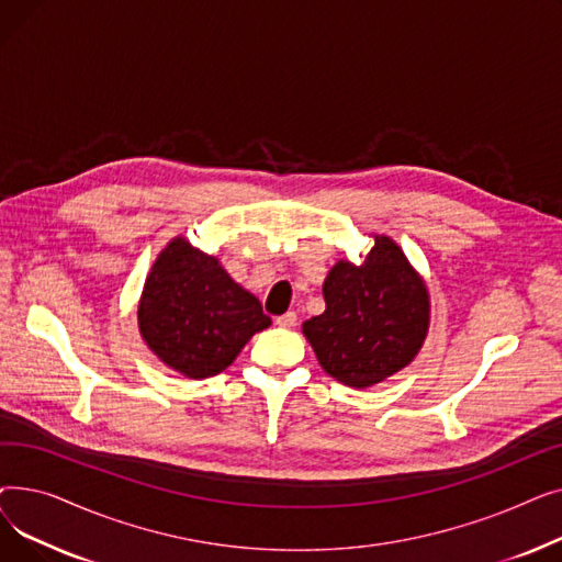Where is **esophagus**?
<instances>
[{"instance_id": "1", "label": "esophagus", "mask_w": 562, "mask_h": 562, "mask_svg": "<svg viewBox=\"0 0 562 562\" xmlns=\"http://www.w3.org/2000/svg\"><path fill=\"white\" fill-rule=\"evenodd\" d=\"M296 321H299V314L296 312H286V314H280L278 318H276V323L280 328H293L296 326Z\"/></svg>"}]
</instances>
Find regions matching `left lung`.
<instances>
[{"instance_id":"8db88e82","label":"left lung","mask_w":562,"mask_h":562,"mask_svg":"<svg viewBox=\"0 0 562 562\" xmlns=\"http://www.w3.org/2000/svg\"><path fill=\"white\" fill-rule=\"evenodd\" d=\"M326 312L303 323L321 367L348 387H371L407 367L428 333V291L403 250L375 236L360 266L335 263Z\"/></svg>"}]
</instances>
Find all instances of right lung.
Returning a JSON list of instances; mask_svg holds the SVG:
<instances>
[{"mask_svg": "<svg viewBox=\"0 0 562 562\" xmlns=\"http://www.w3.org/2000/svg\"><path fill=\"white\" fill-rule=\"evenodd\" d=\"M271 326L261 303L216 257L175 239L155 261L138 305V328L155 356L189 378L227 369L248 339Z\"/></svg>", "mask_w": 562, "mask_h": 562, "instance_id": "add662e5", "label": "right lung"}]
</instances>
